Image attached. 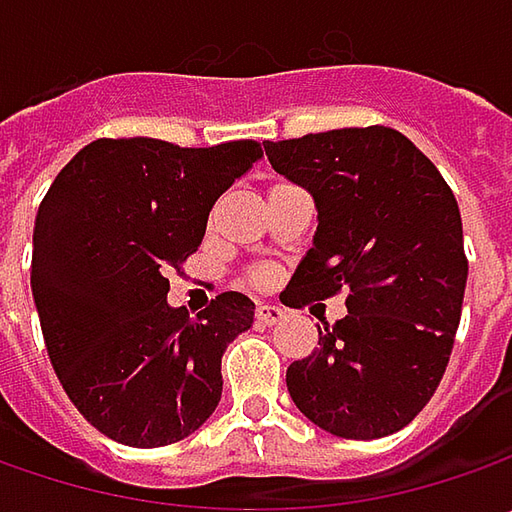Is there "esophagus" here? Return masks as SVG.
<instances>
[{
    "label": "esophagus",
    "instance_id": "34e87169",
    "mask_svg": "<svg viewBox=\"0 0 512 512\" xmlns=\"http://www.w3.org/2000/svg\"><path fill=\"white\" fill-rule=\"evenodd\" d=\"M256 322L265 327L282 325V322H285V310L276 305H259L256 307Z\"/></svg>",
    "mask_w": 512,
    "mask_h": 512
}]
</instances>
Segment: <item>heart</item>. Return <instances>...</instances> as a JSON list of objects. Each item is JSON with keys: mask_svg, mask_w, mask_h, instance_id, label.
<instances>
[{"mask_svg": "<svg viewBox=\"0 0 512 512\" xmlns=\"http://www.w3.org/2000/svg\"><path fill=\"white\" fill-rule=\"evenodd\" d=\"M267 282H270V270H267V267H256V270L250 273V285L265 287Z\"/></svg>", "mask_w": 512, "mask_h": 512, "instance_id": "obj_1", "label": "heart"}]
</instances>
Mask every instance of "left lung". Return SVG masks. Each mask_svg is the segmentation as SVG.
Segmentation results:
<instances>
[{"label": "left lung", "instance_id": "left-lung-1", "mask_svg": "<svg viewBox=\"0 0 512 512\" xmlns=\"http://www.w3.org/2000/svg\"><path fill=\"white\" fill-rule=\"evenodd\" d=\"M265 153L319 210L282 302L347 293V316L319 327V347L287 367L290 399L333 436H390L436 393L462 319L456 196L422 150L382 125L265 142Z\"/></svg>", "mask_w": 512, "mask_h": 512}]
</instances>
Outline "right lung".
Returning a JSON list of instances; mask_svg holds the SVG:
<instances>
[{
    "label": "right lung",
    "mask_w": 512,
    "mask_h": 512,
    "mask_svg": "<svg viewBox=\"0 0 512 512\" xmlns=\"http://www.w3.org/2000/svg\"><path fill=\"white\" fill-rule=\"evenodd\" d=\"M259 159L253 139H96L45 193L30 262L45 347L70 402L113 442H182L222 399V353L256 305L227 290L190 319L168 305V273L196 253L210 207Z\"/></svg>",
    "instance_id": "add662e5"
}]
</instances>
